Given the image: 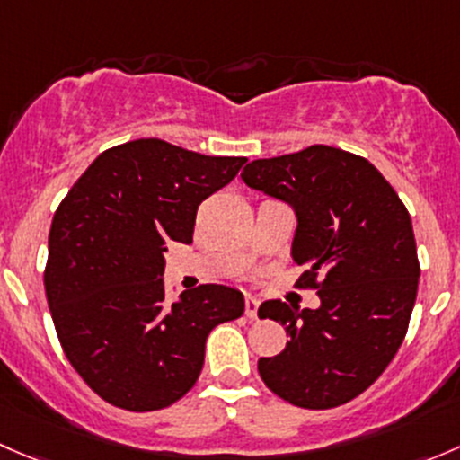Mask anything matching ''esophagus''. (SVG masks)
<instances>
[{"instance_id": "1", "label": "esophagus", "mask_w": 460, "mask_h": 460, "mask_svg": "<svg viewBox=\"0 0 460 460\" xmlns=\"http://www.w3.org/2000/svg\"><path fill=\"white\" fill-rule=\"evenodd\" d=\"M257 312H259L257 296H245V316H248V319H257Z\"/></svg>"}]
</instances>
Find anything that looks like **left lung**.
I'll list each match as a JSON object with an SVG mask.
<instances>
[{
  "label": "left lung",
  "instance_id": "1",
  "mask_svg": "<svg viewBox=\"0 0 460 460\" xmlns=\"http://www.w3.org/2000/svg\"><path fill=\"white\" fill-rule=\"evenodd\" d=\"M241 179L295 208L292 261L307 268L299 288L321 299L316 310L261 303L259 314L290 336L281 354L259 358L263 383L305 410L357 399L410 325L420 274L410 212L370 161L330 146L254 159Z\"/></svg>",
  "mask_w": 460,
  "mask_h": 460
}]
</instances>
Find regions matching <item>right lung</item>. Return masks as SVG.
<instances>
[{
    "instance_id": "1",
    "label": "right lung",
    "mask_w": 460,
    "mask_h": 460,
    "mask_svg": "<svg viewBox=\"0 0 460 460\" xmlns=\"http://www.w3.org/2000/svg\"><path fill=\"white\" fill-rule=\"evenodd\" d=\"M245 161L128 141L103 150L57 208L46 299L66 358L106 403H177L201 374L210 330L243 314V295L217 283L168 305L161 277L165 243H192L199 203Z\"/></svg>"
}]
</instances>
